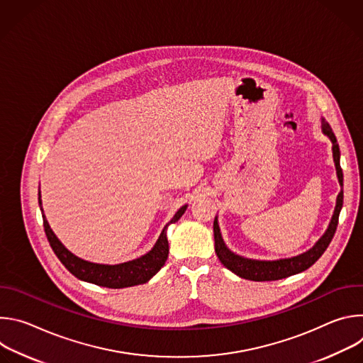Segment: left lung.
Masks as SVG:
<instances>
[{"label":"left lung","mask_w":363,"mask_h":363,"mask_svg":"<svg viewBox=\"0 0 363 363\" xmlns=\"http://www.w3.org/2000/svg\"><path fill=\"white\" fill-rule=\"evenodd\" d=\"M323 133H326L332 143H333V161L336 165V172H337V178L340 185H343V172L340 168V150H339V145L336 140L335 133L332 132V128L323 121L322 125ZM343 205V189L339 192L337 195V201H336V208L332 217V221L329 224L328 231L325 233V235L316 242V245L308 250L304 254H300L297 257L293 258H286V260H277V262H258V260H248V258L235 255L234 252H231L220 234V228L217 224V220L214 221V240H216V252L217 257L220 258V262L233 273H235L237 276L245 279V280H252V281H273V280H280V279H286L289 276L297 274L300 272L307 270L310 266H313L319 258L322 257V254L326 251V248L329 247L336 228H337V223H339V214L342 210Z\"/></svg>","instance_id":"left-lung-1"}]
</instances>
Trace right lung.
Masks as SVG:
<instances>
[{
	"instance_id": "1",
	"label": "right lung",
	"mask_w": 363,
	"mask_h": 363,
	"mask_svg": "<svg viewBox=\"0 0 363 363\" xmlns=\"http://www.w3.org/2000/svg\"><path fill=\"white\" fill-rule=\"evenodd\" d=\"M38 202L41 205V201ZM185 210H186V205L178 210V213L171 220V223H177L185 213ZM43 225L51 248H53L59 260L73 276H76L80 280H84L97 286H103V287H109V289H123V287L146 283L152 276H155L161 270V267L167 262L168 252H169V244L167 240V227H165L157 244H155V247L147 254L136 258V260H132L123 264H116V266L94 264V263L84 262L82 258L73 255L59 241L55 233L51 231L44 216H43Z\"/></svg>"
}]
</instances>
